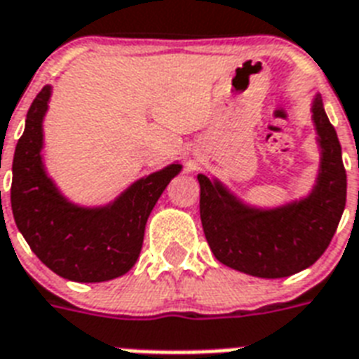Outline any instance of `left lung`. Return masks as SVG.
I'll return each instance as SVG.
<instances>
[{"label":"left lung","mask_w":359,"mask_h":359,"mask_svg":"<svg viewBox=\"0 0 359 359\" xmlns=\"http://www.w3.org/2000/svg\"><path fill=\"white\" fill-rule=\"evenodd\" d=\"M322 163L313 193L279 210L247 208L200 174V219L219 262L243 273L279 279L309 268L330 245L346 204V170L337 133L322 101L313 104Z\"/></svg>","instance_id":"left-lung-1"}]
</instances>
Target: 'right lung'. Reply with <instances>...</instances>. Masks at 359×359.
Listing matches in <instances>:
<instances>
[{
	"mask_svg": "<svg viewBox=\"0 0 359 359\" xmlns=\"http://www.w3.org/2000/svg\"><path fill=\"white\" fill-rule=\"evenodd\" d=\"M48 99L50 86H44L27 110L26 129L16 144L11 185L16 226L39 260L63 279H116L135 266L149 213L182 166L170 165L138 180L108 208L84 210L69 204L41 161Z\"/></svg>",
	"mask_w": 359,
	"mask_h": 359,
	"instance_id": "obj_1",
	"label": "right lung"
}]
</instances>
